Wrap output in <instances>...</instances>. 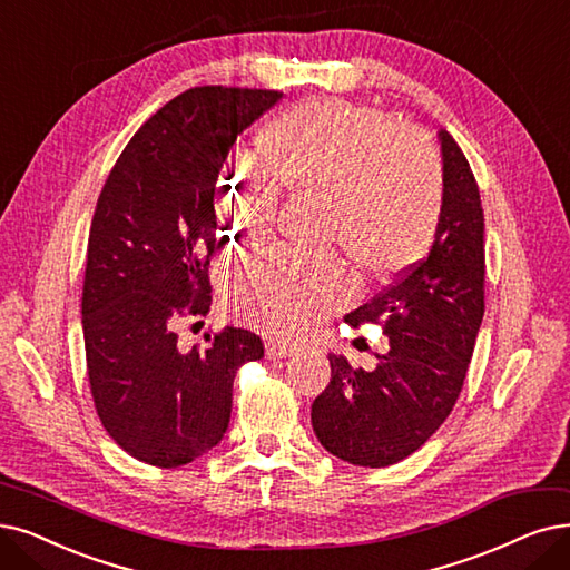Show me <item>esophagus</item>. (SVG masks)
Masks as SVG:
<instances>
[{"mask_svg": "<svg viewBox=\"0 0 570 570\" xmlns=\"http://www.w3.org/2000/svg\"><path fill=\"white\" fill-rule=\"evenodd\" d=\"M294 353H297V348L287 346V344H281V341H268V344H266V357L268 360L287 357V355H294Z\"/></svg>", "mask_w": 570, "mask_h": 570, "instance_id": "esophagus-1", "label": "esophagus"}]
</instances>
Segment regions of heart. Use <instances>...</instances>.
Returning <instances> with one entry per match:
<instances>
[{
    "instance_id": "heart-1",
    "label": "heart",
    "mask_w": 570,
    "mask_h": 570,
    "mask_svg": "<svg viewBox=\"0 0 570 570\" xmlns=\"http://www.w3.org/2000/svg\"><path fill=\"white\" fill-rule=\"evenodd\" d=\"M268 170L236 151L219 173L215 213L238 243L264 240L276 222L278 187L325 198L323 240L338 243L372 278L412 268L435 236L444 175L423 135L381 111L336 98L287 109L264 138ZM234 308L271 336L302 338L351 294L330 253L276 247L232 271Z\"/></svg>"
}]
</instances>
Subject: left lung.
I'll use <instances>...</instances> for the list:
<instances>
[{"mask_svg": "<svg viewBox=\"0 0 570 570\" xmlns=\"http://www.w3.org/2000/svg\"><path fill=\"white\" fill-rule=\"evenodd\" d=\"M444 198L430 253L344 321L381 323L391 351L372 372L330 353L332 379L311 406L321 444L364 468L423 446L456 404L484 317V210L456 140L438 130Z\"/></svg>", "mask_w": 570, "mask_h": 570, "instance_id": "left-lung-1", "label": "left lung"}]
</instances>
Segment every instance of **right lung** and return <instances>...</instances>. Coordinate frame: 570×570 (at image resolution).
I'll use <instances>...</instances> for the list:
<instances>
[{
  "label": "right lung",
  "instance_id": "add662e5",
  "mask_svg": "<svg viewBox=\"0 0 570 570\" xmlns=\"http://www.w3.org/2000/svg\"><path fill=\"white\" fill-rule=\"evenodd\" d=\"M283 94L189 88L132 135L100 191L81 299L86 367L98 416L132 459L196 461L224 438L236 370L262 360L243 327L185 351L177 323L210 311L215 189L238 135Z\"/></svg>",
  "mask_w": 570,
  "mask_h": 570
}]
</instances>
